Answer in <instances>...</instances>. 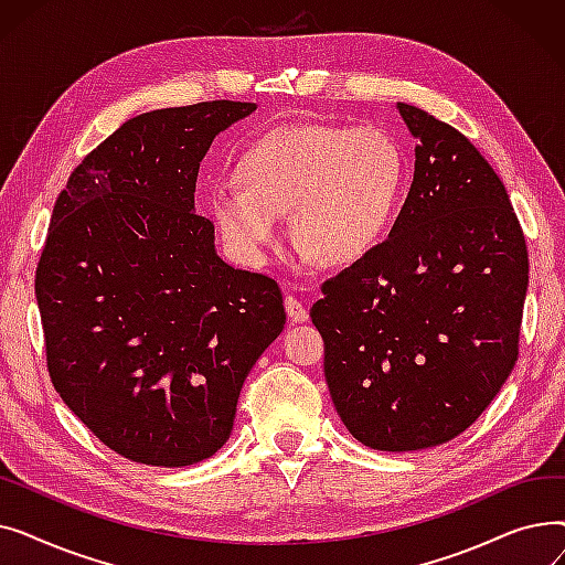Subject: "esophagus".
I'll return each mask as SVG.
<instances>
[{"label":"esophagus","instance_id":"obj_1","mask_svg":"<svg viewBox=\"0 0 565 565\" xmlns=\"http://www.w3.org/2000/svg\"><path fill=\"white\" fill-rule=\"evenodd\" d=\"M284 307H286V313L292 322H305L309 320V311L305 307V302L300 298H295V295H286L284 300Z\"/></svg>","mask_w":565,"mask_h":565}]
</instances>
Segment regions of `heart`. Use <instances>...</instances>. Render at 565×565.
I'll use <instances>...</instances> for the list:
<instances>
[{
    "mask_svg": "<svg viewBox=\"0 0 565 565\" xmlns=\"http://www.w3.org/2000/svg\"><path fill=\"white\" fill-rule=\"evenodd\" d=\"M407 175L398 139L377 126L292 124L265 132L235 162L237 188L211 196L226 245L267 258L292 220V243L320 267H345L390 233Z\"/></svg>",
    "mask_w": 565,
    "mask_h": 565,
    "instance_id": "b5f03b06",
    "label": "heart"
}]
</instances>
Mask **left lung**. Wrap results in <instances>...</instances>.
Listing matches in <instances>:
<instances>
[{"mask_svg":"<svg viewBox=\"0 0 565 565\" xmlns=\"http://www.w3.org/2000/svg\"><path fill=\"white\" fill-rule=\"evenodd\" d=\"M414 178L392 233L322 284L311 320L343 426L377 451L467 430L518 362L529 286L524 233L473 143L398 103Z\"/></svg>","mask_w":565,"mask_h":565,"instance_id":"8db88e82","label":"left lung"}]
</instances>
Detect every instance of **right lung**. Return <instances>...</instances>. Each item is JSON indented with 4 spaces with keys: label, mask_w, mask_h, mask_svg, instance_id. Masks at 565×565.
<instances>
[{
    "label": "right lung",
    "mask_w": 565,
    "mask_h": 565,
    "mask_svg": "<svg viewBox=\"0 0 565 565\" xmlns=\"http://www.w3.org/2000/svg\"><path fill=\"white\" fill-rule=\"evenodd\" d=\"M256 109L139 114L71 173L36 267L54 390L105 447L153 467L217 454L252 366L284 330L275 279L235 270L194 213L199 162Z\"/></svg>",
    "instance_id": "obj_1"
}]
</instances>
